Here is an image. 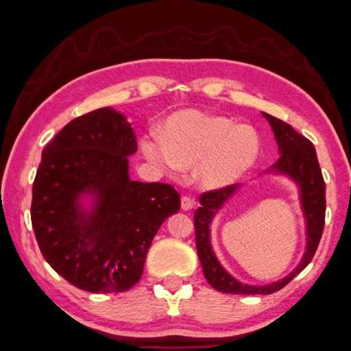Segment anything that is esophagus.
<instances>
[{"mask_svg": "<svg viewBox=\"0 0 351 351\" xmlns=\"http://www.w3.org/2000/svg\"><path fill=\"white\" fill-rule=\"evenodd\" d=\"M193 207H195L193 197H190V196H182L181 197V208L184 211H189V210H191Z\"/></svg>", "mask_w": 351, "mask_h": 351, "instance_id": "1", "label": "esophagus"}]
</instances>
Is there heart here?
<instances>
[{
    "mask_svg": "<svg viewBox=\"0 0 351 351\" xmlns=\"http://www.w3.org/2000/svg\"><path fill=\"white\" fill-rule=\"evenodd\" d=\"M143 154L166 171L196 167L197 182L219 190L232 185L256 162L260 140L256 130L222 115L184 111L170 117L166 136L149 134Z\"/></svg>",
    "mask_w": 351,
    "mask_h": 351,
    "instance_id": "1",
    "label": "heart"
}]
</instances>
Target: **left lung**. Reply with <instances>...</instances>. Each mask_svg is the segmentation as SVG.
<instances>
[{
    "instance_id": "obj_1",
    "label": "left lung",
    "mask_w": 351,
    "mask_h": 351,
    "mask_svg": "<svg viewBox=\"0 0 351 351\" xmlns=\"http://www.w3.org/2000/svg\"><path fill=\"white\" fill-rule=\"evenodd\" d=\"M265 119L269 121L272 132L276 135L278 144L280 158L277 162L267 170L271 173L286 175L293 182H297L300 189V201L303 208L306 225H307V245L303 258L295 269L274 283L265 286H251L237 281L231 274L226 272L215 256L211 248L210 225L216 213L222 208V205L236 193L239 184L228 185L225 189L205 191L199 197L201 207L195 213V232H196V250L199 260H201L204 276L208 283L219 292L225 293H245V295H269L277 292L293 280L304 267L312 262L317 252L319 240L324 230L326 219V184L322 178L319 162L317 158V150L313 144L306 136L298 134L291 125L281 121L276 117L262 112Z\"/></svg>"
}]
</instances>
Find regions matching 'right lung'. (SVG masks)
Wrapping results in <instances>:
<instances>
[{
	"instance_id": "right-lung-1",
	"label": "right lung",
	"mask_w": 351,
	"mask_h": 351,
	"mask_svg": "<svg viewBox=\"0 0 351 351\" xmlns=\"http://www.w3.org/2000/svg\"><path fill=\"white\" fill-rule=\"evenodd\" d=\"M136 140L111 108L80 115L47 144L33 182L32 225L44 258L60 277L93 293L138 283L162 222L181 207L169 184L129 178ZM92 197V207L81 205Z\"/></svg>"
}]
</instances>
